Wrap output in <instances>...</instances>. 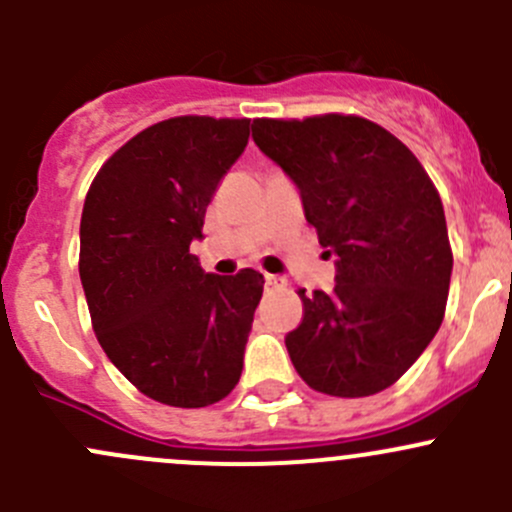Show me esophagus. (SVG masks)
Masks as SVG:
<instances>
[{"label": "esophagus", "instance_id": "esophagus-1", "mask_svg": "<svg viewBox=\"0 0 512 512\" xmlns=\"http://www.w3.org/2000/svg\"><path fill=\"white\" fill-rule=\"evenodd\" d=\"M287 280L280 275H265V287L267 289H285Z\"/></svg>", "mask_w": 512, "mask_h": 512}]
</instances>
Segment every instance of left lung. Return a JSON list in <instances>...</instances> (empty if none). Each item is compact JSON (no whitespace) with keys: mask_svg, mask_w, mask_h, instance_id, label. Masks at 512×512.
I'll use <instances>...</instances> for the list:
<instances>
[{"mask_svg":"<svg viewBox=\"0 0 512 512\" xmlns=\"http://www.w3.org/2000/svg\"><path fill=\"white\" fill-rule=\"evenodd\" d=\"M252 138L337 255L332 292H299L302 324L285 337L294 369L342 399L389 389L446 312L453 255L438 190L399 138L359 116L257 118Z\"/></svg>","mask_w":512,"mask_h":512,"instance_id":"8db88e82","label":"left lung"}]
</instances>
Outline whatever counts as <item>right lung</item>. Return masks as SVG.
I'll return each mask as SVG.
<instances>
[{"label": "right lung", "mask_w": 512, "mask_h": 512, "mask_svg": "<svg viewBox=\"0 0 512 512\" xmlns=\"http://www.w3.org/2000/svg\"><path fill=\"white\" fill-rule=\"evenodd\" d=\"M247 138V118H168L118 148L86 195L79 275L98 344L160 404L200 409L240 381L265 280L203 272L190 242Z\"/></svg>", "instance_id": "right-lung-1"}]
</instances>
